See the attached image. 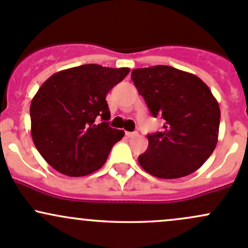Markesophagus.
Returning a JSON list of instances; mask_svg holds the SVG:
<instances>
[{
	"instance_id": "34e87169",
	"label": "esophagus",
	"mask_w": 248,
	"mask_h": 248,
	"mask_svg": "<svg viewBox=\"0 0 248 248\" xmlns=\"http://www.w3.org/2000/svg\"><path fill=\"white\" fill-rule=\"evenodd\" d=\"M137 135H138L137 132H126L127 138H134V137H137Z\"/></svg>"
}]
</instances>
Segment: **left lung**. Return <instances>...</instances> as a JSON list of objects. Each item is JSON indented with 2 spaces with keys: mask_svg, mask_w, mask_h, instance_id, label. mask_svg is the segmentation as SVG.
I'll return each mask as SVG.
<instances>
[{
  "mask_svg": "<svg viewBox=\"0 0 248 248\" xmlns=\"http://www.w3.org/2000/svg\"><path fill=\"white\" fill-rule=\"evenodd\" d=\"M132 80L152 116L165 120L148 134L140 166L158 178L174 179L200 169L215 150L220 107L202 79L166 65L134 69Z\"/></svg>",
  "mask_w": 248,
  "mask_h": 248,
  "instance_id": "left-lung-1",
  "label": "left lung"
}]
</instances>
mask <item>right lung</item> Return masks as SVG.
Returning <instances> with one entry per match:
<instances>
[{
	"label": "right lung",
	"mask_w": 248,
	"mask_h": 248,
	"mask_svg": "<svg viewBox=\"0 0 248 248\" xmlns=\"http://www.w3.org/2000/svg\"><path fill=\"white\" fill-rule=\"evenodd\" d=\"M129 74L85 64L52 75L31 103V133L41 157L70 177L87 176L103 166L124 135L109 126L107 93ZM101 117L103 122L96 124Z\"/></svg>",
	"instance_id": "1"
}]
</instances>
